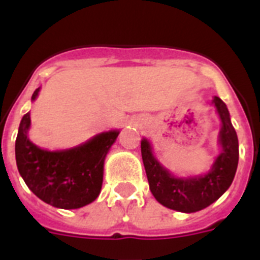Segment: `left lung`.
<instances>
[{"label": "left lung", "mask_w": 260, "mask_h": 260, "mask_svg": "<svg viewBox=\"0 0 260 260\" xmlns=\"http://www.w3.org/2000/svg\"><path fill=\"white\" fill-rule=\"evenodd\" d=\"M212 104L221 121L219 133L221 153L216 157L208 173L187 178L174 177L156 160L146 138L141 143L142 158L151 192L158 203L171 210L186 213L203 210L217 201L233 182L240 155L237 133L232 125L225 103L215 96Z\"/></svg>", "instance_id": "1"}]
</instances>
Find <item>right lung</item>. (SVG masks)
Masks as SVG:
<instances>
[{"label":"right lung","instance_id":"add662e5","mask_svg":"<svg viewBox=\"0 0 260 260\" xmlns=\"http://www.w3.org/2000/svg\"><path fill=\"white\" fill-rule=\"evenodd\" d=\"M39 91L34 92L32 102ZM29 126L31 118L26 113L15 141L18 171L28 189L45 203L63 210L92 203L102 190L105 156L119 132L102 133L70 150L47 151L29 141Z\"/></svg>","mask_w":260,"mask_h":260}]
</instances>
